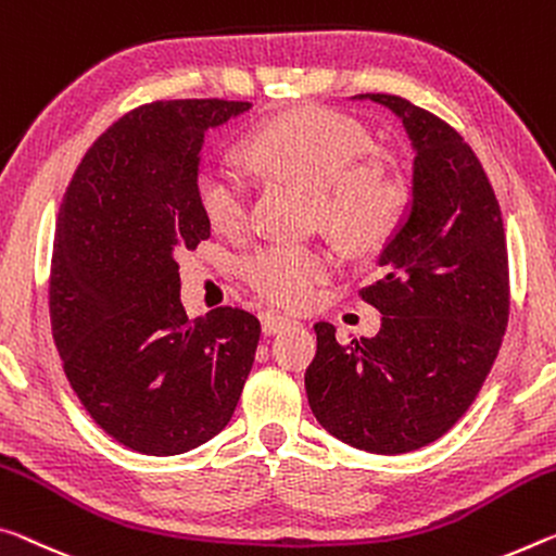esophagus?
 Instances as JSON below:
<instances>
[{"label":"esophagus","instance_id":"1","mask_svg":"<svg viewBox=\"0 0 556 556\" xmlns=\"http://www.w3.org/2000/svg\"><path fill=\"white\" fill-rule=\"evenodd\" d=\"M296 324L294 319H289V316H281V314H264L262 316V331L271 337V333H279L289 329V326Z\"/></svg>","mask_w":556,"mask_h":556}]
</instances>
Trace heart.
I'll list each match as a JSON object with an SVG mask.
<instances>
[{
	"mask_svg": "<svg viewBox=\"0 0 556 556\" xmlns=\"http://www.w3.org/2000/svg\"><path fill=\"white\" fill-rule=\"evenodd\" d=\"M364 123L331 109H299L264 123L247 143L264 173L314 190V219L351 250H378L403 223L408 192L381 157ZM195 192L207 225L223 235L244 230V180L223 163L202 165ZM242 279L269 302L302 309L331 277L333 257L321 247L267 244L247 254Z\"/></svg>",
	"mask_w": 556,
	"mask_h": 556,
	"instance_id": "1",
	"label": "heart"
}]
</instances>
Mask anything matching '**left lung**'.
<instances>
[{
    "label": "left lung",
    "instance_id": "left-lung-1",
    "mask_svg": "<svg viewBox=\"0 0 556 556\" xmlns=\"http://www.w3.org/2000/svg\"><path fill=\"white\" fill-rule=\"evenodd\" d=\"M403 121L413 202L358 296L383 314L371 339L314 324L306 395L341 443L399 455L445 435L488 378L509 316L507 240L495 190L455 128L401 96L361 93Z\"/></svg>",
    "mask_w": 556,
    "mask_h": 556
}]
</instances>
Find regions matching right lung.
<instances>
[{"label": "right lung", "mask_w": 556, "mask_h": 556, "mask_svg": "<svg viewBox=\"0 0 556 556\" xmlns=\"http://www.w3.org/2000/svg\"><path fill=\"white\" fill-rule=\"evenodd\" d=\"M247 101L138 105L88 148L61 202L49 275L51 333L88 416L143 455L215 438L240 401L260 321L219 306L188 319L178 257L210 237L195 175L207 128Z\"/></svg>", "instance_id": "add662e5"}]
</instances>
